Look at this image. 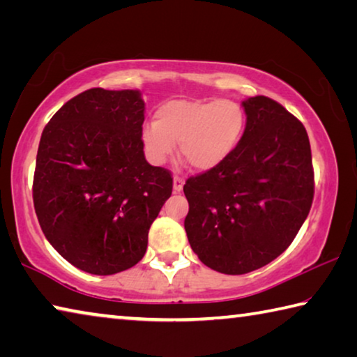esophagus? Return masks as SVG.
Masks as SVG:
<instances>
[{"label":"esophagus","mask_w":357,"mask_h":357,"mask_svg":"<svg viewBox=\"0 0 357 357\" xmlns=\"http://www.w3.org/2000/svg\"><path fill=\"white\" fill-rule=\"evenodd\" d=\"M183 187H184V179L181 176H174L173 178V192L179 193L181 190H183Z\"/></svg>","instance_id":"esophagus-1"}]
</instances>
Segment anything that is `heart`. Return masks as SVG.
I'll list each match as a JSON object with an SVG mask.
<instances>
[{
  "label": "heart",
  "instance_id": "1",
  "mask_svg": "<svg viewBox=\"0 0 357 357\" xmlns=\"http://www.w3.org/2000/svg\"><path fill=\"white\" fill-rule=\"evenodd\" d=\"M245 112L228 99L168 100L155 112L154 124L143 129V143L155 164H164L179 143L183 159L197 172L225 162L241 142Z\"/></svg>",
  "mask_w": 357,
  "mask_h": 357
}]
</instances>
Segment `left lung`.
I'll return each mask as SVG.
<instances>
[{
	"label": "left lung",
	"mask_w": 357,
	"mask_h": 357,
	"mask_svg": "<svg viewBox=\"0 0 357 357\" xmlns=\"http://www.w3.org/2000/svg\"><path fill=\"white\" fill-rule=\"evenodd\" d=\"M245 129L228 159L185 181L184 228L208 268L239 275L287 250L313 202L309 135L299 119L264 96L243 102Z\"/></svg>",
	"instance_id": "8db88e82"
}]
</instances>
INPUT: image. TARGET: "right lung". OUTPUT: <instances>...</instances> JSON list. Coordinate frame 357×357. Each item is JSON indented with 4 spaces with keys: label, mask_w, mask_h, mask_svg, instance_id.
Here are the masks:
<instances>
[{
    "label": "right lung",
    "mask_w": 357,
    "mask_h": 357,
    "mask_svg": "<svg viewBox=\"0 0 357 357\" xmlns=\"http://www.w3.org/2000/svg\"><path fill=\"white\" fill-rule=\"evenodd\" d=\"M144 102L138 89L93 88L59 108L42 132L33 200L42 231L84 273L135 266L173 178L143 153Z\"/></svg>",
    "instance_id": "obj_1"
}]
</instances>
